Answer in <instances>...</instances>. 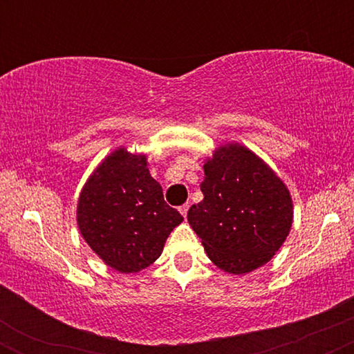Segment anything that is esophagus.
I'll list each match as a JSON object with an SVG mask.
<instances>
[{"label": "esophagus", "instance_id": "esophagus-1", "mask_svg": "<svg viewBox=\"0 0 354 354\" xmlns=\"http://www.w3.org/2000/svg\"><path fill=\"white\" fill-rule=\"evenodd\" d=\"M178 209H180V213L186 218V214H188V209H189V205H188V203H185V205H181Z\"/></svg>", "mask_w": 354, "mask_h": 354}]
</instances>
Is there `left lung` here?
I'll return each instance as SVG.
<instances>
[{"mask_svg": "<svg viewBox=\"0 0 354 354\" xmlns=\"http://www.w3.org/2000/svg\"><path fill=\"white\" fill-rule=\"evenodd\" d=\"M203 201L188 223L219 270L246 274L266 265L290 234L293 200L281 178L258 154L226 143L205 161Z\"/></svg>", "mask_w": 354, "mask_h": 354, "instance_id": "obj_1", "label": "left lung"}]
</instances>
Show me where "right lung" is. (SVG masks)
Instances as JSON below:
<instances>
[{
    "label": "right lung",
    "mask_w": 354,
    "mask_h": 354,
    "mask_svg": "<svg viewBox=\"0 0 354 354\" xmlns=\"http://www.w3.org/2000/svg\"><path fill=\"white\" fill-rule=\"evenodd\" d=\"M76 221L88 246L113 270L138 273L153 265L183 216L166 205L146 154L124 146L108 154L84 183Z\"/></svg>",
    "instance_id": "right-lung-1"
}]
</instances>
